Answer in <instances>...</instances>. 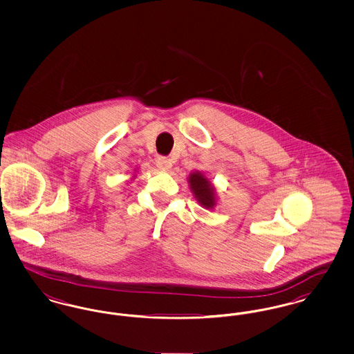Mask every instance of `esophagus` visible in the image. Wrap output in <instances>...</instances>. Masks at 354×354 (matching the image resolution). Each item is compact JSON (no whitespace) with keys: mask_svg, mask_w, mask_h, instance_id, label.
<instances>
[{"mask_svg":"<svg viewBox=\"0 0 354 354\" xmlns=\"http://www.w3.org/2000/svg\"><path fill=\"white\" fill-rule=\"evenodd\" d=\"M156 166H158V169H163V171H169L171 169V162H169V159H167L166 156H159L158 159H156Z\"/></svg>","mask_w":354,"mask_h":354,"instance_id":"1","label":"esophagus"}]
</instances>
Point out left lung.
<instances>
[{"label": "left lung", "mask_w": 354, "mask_h": 354, "mask_svg": "<svg viewBox=\"0 0 354 354\" xmlns=\"http://www.w3.org/2000/svg\"><path fill=\"white\" fill-rule=\"evenodd\" d=\"M188 183L199 204L207 208L212 209L216 204V194L214 185L203 175L202 172L195 171L188 176Z\"/></svg>", "instance_id": "left-lung-1"}]
</instances>
